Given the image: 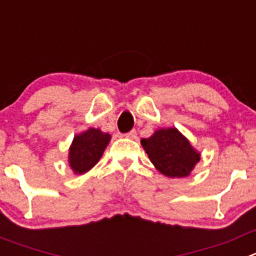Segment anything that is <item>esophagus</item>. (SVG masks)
<instances>
[{"instance_id": "34e87169", "label": "esophagus", "mask_w": 256, "mask_h": 256, "mask_svg": "<svg viewBox=\"0 0 256 256\" xmlns=\"http://www.w3.org/2000/svg\"><path fill=\"white\" fill-rule=\"evenodd\" d=\"M126 138H130V140H136V138H137V132H136L134 130H130V132L126 133Z\"/></svg>"}]
</instances>
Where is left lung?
Here are the masks:
<instances>
[{"label": "left lung", "mask_w": 256, "mask_h": 256, "mask_svg": "<svg viewBox=\"0 0 256 256\" xmlns=\"http://www.w3.org/2000/svg\"><path fill=\"white\" fill-rule=\"evenodd\" d=\"M140 144L161 174L168 178H186L200 160V154L174 126L160 128Z\"/></svg>", "instance_id": "obj_1"}]
</instances>
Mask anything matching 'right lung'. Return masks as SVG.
Listing matches in <instances>:
<instances>
[{
    "mask_svg": "<svg viewBox=\"0 0 256 256\" xmlns=\"http://www.w3.org/2000/svg\"><path fill=\"white\" fill-rule=\"evenodd\" d=\"M112 136L99 128H88L74 137L68 150V164L74 174L82 175L99 162Z\"/></svg>",
    "mask_w": 256,
    "mask_h": 256,
    "instance_id": "1",
    "label": "right lung"
}]
</instances>
